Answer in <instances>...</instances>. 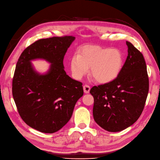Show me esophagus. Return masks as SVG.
<instances>
[{
	"instance_id": "1",
	"label": "esophagus",
	"mask_w": 160,
	"mask_h": 160,
	"mask_svg": "<svg viewBox=\"0 0 160 160\" xmlns=\"http://www.w3.org/2000/svg\"><path fill=\"white\" fill-rule=\"evenodd\" d=\"M90 86L88 85H83V90L85 93H89L90 91Z\"/></svg>"
}]
</instances>
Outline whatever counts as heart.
I'll use <instances>...</instances> for the list:
<instances>
[{"label": "heart", "instance_id": "b5f03b06", "mask_svg": "<svg viewBox=\"0 0 160 160\" xmlns=\"http://www.w3.org/2000/svg\"><path fill=\"white\" fill-rule=\"evenodd\" d=\"M123 57L119 51L110 48L86 47L72 57L71 69L77 79H81L91 68V76L101 83L115 79L122 69Z\"/></svg>", "mask_w": 160, "mask_h": 160}]
</instances>
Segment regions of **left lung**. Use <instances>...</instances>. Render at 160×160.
<instances>
[{
	"label": "left lung",
	"mask_w": 160,
	"mask_h": 160,
	"mask_svg": "<svg viewBox=\"0 0 160 160\" xmlns=\"http://www.w3.org/2000/svg\"><path fill=\"white\" fill-rule=\"evenodd\" d=\"M128 55L118 77L108 83L93 86L95 122L110 132L133 124L143 110L149 91V78L142 53L126 41Z\"/></svg>",
	"instance_id": "left-lung-1"
}]
</instances>
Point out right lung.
Wrapping results in <instances>:
<instances>
[{"instance_id": "add662e5", "label": "right lung", "mask_w": 160, "mask_h": 160, "mask_svg": "<svg viewBox=\"0 0 160 160\" xmlns=\"http://www.w3.org/2000/svg\"><path fill=\"white\" fill-rule=\"evenodd\" d=\"M75 37L41 38L23 51L16 65L12 92L18 112L28 126L45 133L61 129L71 119L77 100L83 95L82 83L64 70L65 53ZM43 58L52 63L40 75L30 61Z\"/></svg>"}]
</instances>
